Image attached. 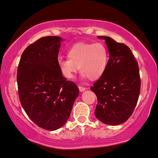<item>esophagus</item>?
<instances>
[{
	"mask_svg": "<svg viewBox=\"0 0 158 158\" xmlns=\"http://www.w3.org/2000/svg\"><path fill=\"white\" fill-rule=\"evenodd\" d=\"M79 89L80 91H84V90H86V87H84V86H79Z\"/></svg>",
	"mask_w": 158,
	"mask_h": 158,
	"instance_id": "esophagus-1",
	"label": "esophagus"
}]
</instances>
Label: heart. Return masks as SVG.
Returning a JSON list of instances; mask_svg holds the SVG:
<instances>
[{
    "label": "heart",
    "instance_id": "obj_1",
    "mask_svg": "<svg viewBox=\"0 0 158 158\" xmlns=\"http://www.w3.org/2000/svg\"><path fill=\"white\" fill-rule=\"evenodd\" d=\"M68 58H59L57 65L61 74L66 79H73L79 69L84 78L99 79L106 69L109 52L102 43H77L67 52Z\"/></svg>",
    "mask_w": 158,
    "mask_h": 158
}]
</instances>
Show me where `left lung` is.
<instances>
[{"label":"left lung","mask_w":158,"mask_h":158,"mask_svg":"<svg viewBox=\"0 0 158 158\" xmlns=\"http://www.w3.org/2000/svg\"><path fill=\"white\" fill-rule=\"evenodd\" d=\"M98 37L105 40L110 55L105 72L90 88L97 97L95 116L105 124L119 125L131 117L137 104L139 67L126 44L109 37Z\"/></svg>","instance_id":"1"}]
</instances>
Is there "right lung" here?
I'll return each instance as SVG.
<instances>
[{
  "mask_svg": "<svg viewBox=\"0 0 158 158\" xmlns=\"http://www.w3.org/2000/svg\"><path fill=\"white\" fill-rule=\"evenodd\" d=\"M60 37H41L25 49L18 67L17 82L21 105L40 128L55 131L69 119L79 90L59 70Z\"/></svg>",
  "mask_w": 158,
  "mask_h": 158,
  "instance_id": "add662e5",
  "label": "right lung"
}]
</instances>
